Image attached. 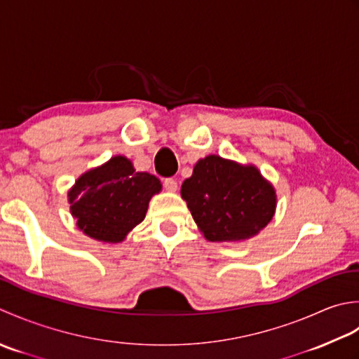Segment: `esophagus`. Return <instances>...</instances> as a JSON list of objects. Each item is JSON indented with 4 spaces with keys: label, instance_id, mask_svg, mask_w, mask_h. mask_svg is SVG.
Listing matches in <instances>:
<instances>
[{
    "label": "esophagus",
    "instance_id": "34e87169",
    "mask_svg": "<svg viewBox=\"0 0 359 359\" xmlns=\"http://www.w3.org/2000/svg\"><path fill=\"white\" fill-rule=\"evenodd\" d=\"M164 187H165L167 192H177L178 182L175 181L173 178H167V180H164Z\"/></svg>",
    "mask_w": 359,
    "mask_h": 359
}]
</instances>
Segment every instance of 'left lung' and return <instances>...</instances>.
I'll list each match as a JSON object with an SVG mask.
<instances>
[{"instance_id": "left-lung-1", "label": "left lung", "mask_w": 359, "mask_h": 359, "mask_svg": "<svg viewBox=\"0 0 359 359\" xmlns=\"http://www.w3.org/2000/svg\"><path fill=\"white\" fill-rule=\"evenodd\" d=\"M181 196L204 238L226 243L257 236L277 206L276 189L257 167L218 155L198 159Z\"/></svg>"}]
</instances>
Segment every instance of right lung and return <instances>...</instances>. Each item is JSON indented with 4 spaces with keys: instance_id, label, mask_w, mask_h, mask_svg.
I'll use <instances>...</instances> for the list:
<instances>
[{
    "instance_id": "1",
    "label": "right lung",
    "mask_w": 359,
    "mask_h": 359,
    "mask_svg": "<svg viewBox=\"0 0 359 359\" xmlns=\"http://www.w3.org/2000/svg\"><path fill=\"white\" fill-rule=\"evenodd\" d=\"M161 189L155 175L136 172L128 158L116 155L76 180L68 192L69 210L85 236L121 243L144 220Z\"/></svg>"
}]
</instances>
